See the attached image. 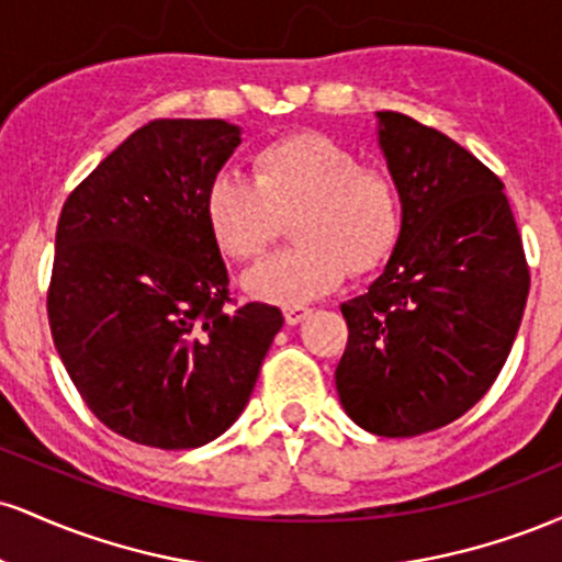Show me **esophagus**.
Returning a JSON list of instances; mask_svg holds the SVG:
<instances>
[{"label":"esophagus","instance_id":"esophagus-1","mask_svg":"<svg viewBox=\"0 0 562 562\" xmlns=\"http://www.w3.org/2000/svg\"><path fill=\"white\" fill-rule=\"evenodd\" d=\"M308 312H312L308 306H301V303H290V306H285V322H288V325H299V322L308 317Z\"/></svg>","mask_w":562,"mask_h":562}]
</instances>
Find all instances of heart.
I'll list each match as a JSON object with an SVG mask.
<instances>
[{"label": "heart", "mask_w": 562, "mask_h": 562, "mask_svg": "<svg viewBox=\"0 0 562 562\" xmlns=\"http://www.w3.org/2000/svg\"><path fill=\"white\" fill-rule=\"evenodd\" d=\"M254 182L218 177L205 195V222L224 256L259 261L293 218V248L248 274L254 295L303 303L348 272H375L402 235L396 179L367 166L344 142L319 132L277 137L250 156Z\"/></svg>", "instance_id": "1"}]
</instances>
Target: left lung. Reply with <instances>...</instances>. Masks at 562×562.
Returning a JSON list of instances; mask_svg holds the SVG:
<instances>
[{
  "label": "left lung",
  "mask_w": 562,
  "mask_h": 562,
  "mask_svg": "<svg viewBox=\"0 0 562 562\" xmlns=\"http://www.w3.org/2000/svg\"><path fill=\"white\" fill-rule=\"evenodd\" d=\"M378 121L402 235L370 290L340 306L348 340L335 385L353 423L409 438L454 423L492 389L531 274L502 179L409 115Z\"/></svg>",
  "instance_id": "8db88e82"
}]
</instances>
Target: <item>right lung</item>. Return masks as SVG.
Segmentation results:
<instances>
[{
  "instance_id": "right-lung-1",
  "label": "right lung",
  "mask_w": 562,
  "mask_h": 562,
  "mask_svg": "<svg viewBox=\"0 0 562 562\" xmlns=\"http://www.w3.org/2000/svg\"><path fill=\"white\" fill-rule=\"evenodd\" d=\"M240 145L222 119H156L70 192L55 235L49 330L76 391L113 434L156 449L222 436L282 327L237 303L205 195Z\"/></svg>"
}]
</instances>
